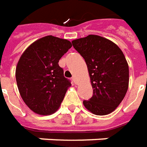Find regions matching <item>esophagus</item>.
I'll use <instances>...</instances> for the list:
<instances>
[{"instance_id": "esophagus-1", "label": "esophagus", "mask_w": 147, "mask_h": 147, "mask_svg": "<svg viewBox=\"0 0 147 147\" xmlns=\"http://www.w3.org/2000/svg\"><path fill=\"white\" fill-rule=\"evenodd\" d=\"M72 80H73V82H74V84H76V85L78 84V80H77V78H76L75 77H74V78H72Z\"/></svg>"}]
</instances>
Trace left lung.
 I'll return each instance as SVG.
<instances>
[{
  "label": "left lung",
  "mask_w": 147,
  "mask_h": 147,
  "mask_svg": "<svg viewBox=\"0 0 147 147\" xmlns=\"http://www.w3.org/2000/svg\"><path fill=\"white\" fill-rule=\"evenodd\" d=\"M85 59L93 95L83 105L92 114H110L118 107L128 89L129 67L123 53L115 43L96 35L72 41Z\"/></svg>",
  "instance_id": "8db88e82"
}]
</instances>
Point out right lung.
<instances>
[{
	"label": "right lung",
	"mask_w": 147,
	"mask_h": 147,
	"mask_svg": "<svg viewBox=\"0 0 147 147\" xmlns=\"http://www.w3.org/2000/svg\"><path fill=\"white\" fill-rule=\"evenodd\" d=\"M71 47L67 39L47 35L32 43L19 59L16 68L19 92L36 114L56 112L71 86L59 65L60 59Z\"/></svg>",
	"instance_id": "1"
}]
</instances>
